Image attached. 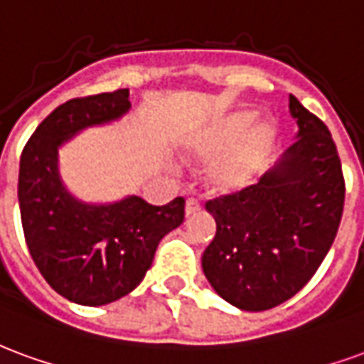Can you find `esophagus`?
<instances>
[{
	"mask_svg": "<svg viewBox=\"0 0 364 364\" xmlns=\"http://www.w3.org/2000/svg\"><path fill=\"white\" fill-rule=\"evenodd\" d=\"M201 203L198 200H188L186 201V217H192V215L200 213Z\"/></svg>",
	"mask_w": 364,
	"mask_h": 364,
	"instance_id": "34e87169",
	"label": "esophagus"
}]
</instances>
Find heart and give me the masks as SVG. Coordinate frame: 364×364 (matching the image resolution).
<instances>
[{
  "label": "heart",
  "instance_id": "1",
  "mask_svg": "<svg viewBox=\"0 0 364 364\" xmlns=\"http://www.w3.org/2000/svg\"><path fill=\"white\" fill-rule=\"evenodd\" d=\"M256 120L258 114L252 110L229 114L215 122L205 132H201L190 143L188 153L192 159L201 163L218 161L211 168V184L215 190L232 192L246 188L262 168L267 153L275 143L277 132L273 124H259L252 130ZM240 141L243 143L240 144Z\"/></svg>",
  "mask_w": 364,
  "mask_h": 364
}]
</instances>
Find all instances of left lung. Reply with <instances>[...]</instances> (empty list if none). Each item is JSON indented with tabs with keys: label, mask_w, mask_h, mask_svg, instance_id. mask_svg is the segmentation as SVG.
Instances as JSON below:
<instances>
[{
	"label": "left lung",
	"mask_w": 364,
	"mask_h": 364,
	"mask_svg": "<svg viewBox=\"0 0 364 364\" xmlns=\"http://www.w3.org/2000/svg\"><path fill=\"white\" fill-rule=\"evenodd\" d=\"M296 141L258 184L205 203L217 232L201 266L232 306L262 312L289 301L316 273L338 235L346 180L338 147L318 116L289 97Z\"/></svg>",
	"instance_id": "8db88e82"
}]
</instances>
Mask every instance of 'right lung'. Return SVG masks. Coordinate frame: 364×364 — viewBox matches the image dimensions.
Segmentation results:
<instances>
[{
    "instance_id": "add662e5",
    "label": "right lung",
    "mask_w": 364,
    "mask_h": 364,
    "mask_svg": "<svg viewBox=\"0 0 364 364\" xmlns=\"http://www.w3.org/2000/svg\"><path fill=\"white\" fill-rule=\"evenodd\" d=\"M129 106L127 89L71 98L41 122L21 153L18 209L28 252L55 293L85 306L134 291L161 238L184 221V198L166 205L137 196L87 205L60 182L58 147L83 127L120 118Z\"/></svg>"
}]
</instances>
